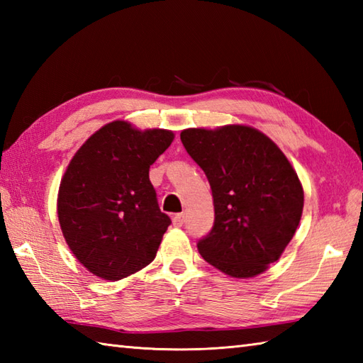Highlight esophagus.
<instances>
[{
  "mask_svg": "<svg viewBox=\"0 0 363 363\" xmlns=\"http://www.w3.org/2000/svg\"><path fill=\"white\" fill-rule=\"evenodd\" d=\"M184 220H186V218H184V213H177L173 217V225L176 228H181L184 225Z\"/></svg>",
  "mask_w": 363,
  "mask_h": 363,
  "instance_id": "1",
  "label": "esophagus"
}]
</instances>
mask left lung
<instances>
[{
    "instance_id": "obj_1",
    "label": "left lung",
    "mask_w": 363,
    "mask_h": 363,
    "mask_svg": "<svg viewBox=\"0 0 363 363\" xmlns=\"http://www.w3.org/2000/svg\"><path fill=\"white\" fill-rule=\"evenodd\" d=\"M181 140L213 198V228L198 243L199 254L237 279L267 272L303 215V184L290 160L272 138L246 125L189 128Z\"/></svg>"
}]
</instances>
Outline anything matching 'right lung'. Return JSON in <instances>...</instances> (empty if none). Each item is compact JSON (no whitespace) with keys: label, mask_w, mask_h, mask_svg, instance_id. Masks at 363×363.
<instances>
[{"label":"right lung","mask_w":363,"mask_h":363,"mask_svg":"<svg viewBox=\"0 0 363 363\" xmlns=\"http://www.w3.org/2000/svg\"><path fill=\"white\" fill-rule=\"evenodd\" d=\"M173 140V130L115 120L74 152L59 186L57 218L91 274L120 281L156 257L172 221L159 209L150 167Z\"/></svg>","instance_id":"obj_1"}]
</instances>
